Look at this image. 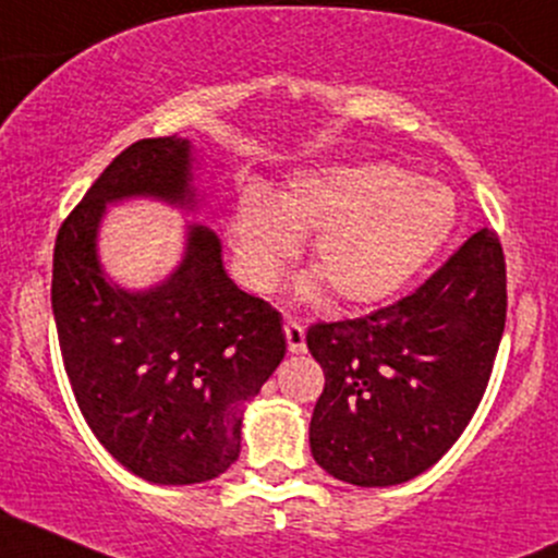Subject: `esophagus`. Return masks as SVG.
Here are the masks:
<instances>
[{
    "instance_id": "esophagus-1",
    "label": "esophagus",
    "mask_w": 558,
    "mask_h": 558,
    "mask_svg": "<svg viewBox=\"0 0 558 558\" xmlns=\"http://www.w3.org/2000/svg\"><path fill=\"white\" fill-rule=\"evenodd\" d=\"M283 330H286V341H289V349H291L293 354L307 352V339H304V326L296 320V317H286Z\"/></svg>"
}]
</instances>
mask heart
<instances>
[{
	"instance_id": "obj_1",
	"label": "heart",
	"mask_w": 558,
	"mask_h": 558,
	"mask_svg": "<svg viewBox=\"0 0 558 558\" xmlns=\"http://www.w3.org/2000/svg\"><path fill=\"white\" fill-rule=\"evenodd\" d=\"M456 225V198L445 185L410 177L391 163L299 171L272 201L248 187L228 219L238 275L256 293H269L312 235V272L293 283V296L320 299L326 286L341 304H373L391 296L442 248Z\"/></svg>"
}]
</instances>
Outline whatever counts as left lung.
Wrapping results in <instances>:
<instances>
[{"instance_id": "1", "label": "left lung", "mask_w": 558, "mask_h": 558, "mask_svg": "<svg viewBox=\"0 0 558 558\" xmlns=\"http://www.w3.org/2000/svg\"><path fill=\"white\" fill-rule=\"evenodd\" d=\"M506 328V259L480 230L421 289L357 320L307 330L326 387L312 458L336 480L391 487L432 469L485 395Z\"/></svg>"}]
</instances>
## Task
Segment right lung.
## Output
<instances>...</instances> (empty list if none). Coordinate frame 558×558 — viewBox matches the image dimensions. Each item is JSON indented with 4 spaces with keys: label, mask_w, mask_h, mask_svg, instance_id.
<instances>
[{
    "label": "right lung",
    "mask_w": 558,
    "mask_h": 558,
    "mask_svg": "<svg viewBox=\"0 0 558 558\" xmlns=\"http://www.w3.org/2000/svg\"><path fill=\"white\" fill-rule=\"evenodd\" d=\"M193 143L177 134L130 145L54 241L52 315L73 397L102 448L153 485L228 471L243 408L286 354L280 315L232 283L206 225H187L180 265L150 289H124L100 265L108 206L153 198L193 211Z\"/></svg>",
    "instance_id": "right-lung-1"
}]
</instances>
